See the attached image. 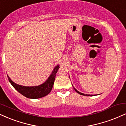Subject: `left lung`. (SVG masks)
Wrapping results in <instances>:
<instances>
[{
    "label": "left lung",
    "instance_id": "1",
    "mask_svg": "<svg viewBox=\"0 0 126 126\" xmlns=\"http://www.w3.org/2000/svg\"><path fill=\"white\" fill-rule=\"evenodd\" d=\"M74 88V89L75 90V91H76V92H78V94H80V95H85V96H93V95H87V94H83V93H82V92H79V91H78L77 89H75V88Z\"/></svg>",
    "mask_w": 126,
    "mask_h": 126
}]
</instances>
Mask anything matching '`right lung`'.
Returning a JSON list of instances; mask_svg holds the SVG:
<instances>
[{
  "label": "right lung",
  "instance_id": "1",
  "mask_svg": "<svg viewBox=\"0 0 126 126\" xmlns=\"http://www.w3.org/2000/svg\"><path fill=\"white\" fill-rule=\"evenodd\" d=\"M59 67H60L59 65H57L54 68L53 72H51V74L49 76L46 82L38 86H26L19 85L13 82L11 78L9 77L8 75V78L9 81L12 85L13 87L22 95L30 99H38V98L44 97L51 92L54 85L56 73Z\"/></svg>",
  "mask_w": 126,
  "mask_h": 126
}]
</instances>
